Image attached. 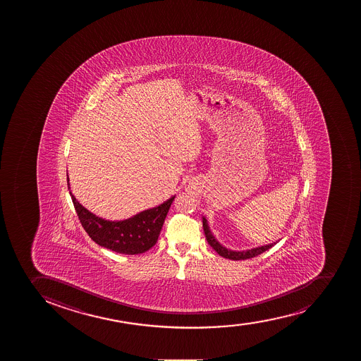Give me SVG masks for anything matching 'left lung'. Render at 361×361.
I'll return each instance as SVG.
<instances>
[{
  "mask_svg": "<svg viewBox=\"0 0 361 361\" xmlns=\"http://www.w3.org/2000/svg\"><path fill=\"white\" fill-rule=\"evenodd\" d=\"M202 222H204V235H206V239H207L208 243L211 245L212 248H213L219 255L227 257V259H231V260H246V259H250V257H257V255H260L261 253H264L266 250H269L271 247L274 246L275 243H271V245H266V246L257 247V248H253V250H243V252L229 250L225 248V247H222L221 245L216 241V239H215L211 231L208 228L207 220L204 218L202 219Z\"/></svg>",
  "mask_w": 361,
  "mask_h": 361,
  "instance_id": "1",
  "label": "left lung"
}]
</instances>
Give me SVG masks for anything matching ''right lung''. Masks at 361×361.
Here are the masks:
<instances>
[{
    "label": "right lung",
    "instance_id": "add662e5",
    "mask_svg": "<svg viewBox=\"0 0 361 361\" xmlns=\"http://www.w3.org/2000/svg\"><path fill=\"white\" fill-rule=\"evenodd\" d=\"M67 183L69 190L68 178ZM71 197L80 222L92 240L101 247L128 255L145 253L157 243L175 197H171L159 207L141 212L123 221H107L83 207L72 193Z\"/></svg>",
    "mask_w": 361,
    "mask_h": 361
}]
</instances>
